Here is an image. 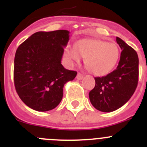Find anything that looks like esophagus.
Wrapping results in <instances>:
<instances>
[{"label": "esophagus", "instance_id": "1", "mask_svg": "<svg viewBox=\"0 0 147 147\" xmlns=\"http://www.w3.org/2000/svg\"><path fill=\"white\" fill-rule=\"evenodd\" d=\"M76 79L79 80H81L83 79V75L81 74H80V73H78L77 76H76Z\"/></svg>", "mask_w": 147, "mask_h": 147}]
</instances>
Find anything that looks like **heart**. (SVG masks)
I'll return each mask as SVG.
<instances>
[{"label": "heart", "mask_w": 147, "mask_h": 147, "mask_svg": "<svg viewBox=\"0 0 147 147\" xmlns=\"http://www.w3.org/2000/svg\"><path fill=\"white\" fill-rule=\"evenodd\" d=\"M65 57L70 62H79L85 58L86 68L92 74L102 76L113 69L120 57L117 45L99 39H84L65 49Z\"/></svg>", "instance_id": "heart-1"}]
</instances>
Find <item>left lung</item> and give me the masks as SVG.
<instances>
[{"label": "left lung", "instance_id": "left-lung-1", "mask_svg": "<svg viewBox=\"0 0 147 147\" xmlns=\"http://www.w3.org/2000/svg\"><path fill=\"white\" fill-rule=\"evenodd\" d=\"M121 49L116 69L102 77H95L96 85L89 93L96 110L109 113L125 105L134 93L138 82V57L136 51L116 37Z\"/></svg>", "mask_w": 147, "mask_h": 147}]
</instances>
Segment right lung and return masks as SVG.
<instances>
[{"label": "right lung", "mask_w": 147, "mask_h": 147, "mask_svg": "<svg viewBox=\"0 0 147 147\" xmlns=\"http://www.w3.org/2000/svg\"><path fill=\"white\" fill-rule=\"evenodd\" d=\"M67 30L38 32L18 48L15 57L14 82L24 104L40 112L55 108L63 96V87L77 72L61 64L69 40Z\"/></svg>", "instance_id": "right-lung-1"}]
</instances>
